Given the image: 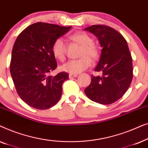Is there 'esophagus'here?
<instances>
[{
    "mask_svg": "<svg viewBox=\"0 0 148 148\" xmlns=\"http://www.w3.org/2000/svg\"><path fill=\"white\" fill-rule=\"evenodd\" d=\"M77 77V75L76 74H69V78H74Z\"/></svg>",
    "mask_w": 148,
    "mask_h": 148,
    "instance_id": "esophagus-1",
    "label": "esophagus"
}]
</instances>
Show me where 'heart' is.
<instances>
[{
  "instance_id": "heart-1",
  "label": "heart",
  "mask_w": 148,
  "mask_h": 148,
  "mask_svg": "<svg viewBox=\"0 0 148 148\" xmlns=\"http://www.w3.org/2000/svg\"><path fill=\"white\" fill-rule=\"evenodd\" d=\"M71 42L81 46L79 56L76 60H71L61 66L62 71L70 74H77L88 69L92 64V60L99 58L100 51L98 46L93 43L94 40L90 35L82 32H78L71 35L69 38ZM52 52L54 57L60 61L65 59L66 46L60 38L55 40L52 45Z\"/></svg>"
}]
</instances>
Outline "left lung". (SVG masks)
<instances>
[{"label":"left lung","instance_id":"obj_1","mask_svg":"<svg viewBox=\"0 0 148 148\" xmlns=\"http://www.w3.org/2000/svg\"><path fill=\"white\" fill-rule=\"evenodd\" d=\"M98 38L102 47L90 86L84 90L91 100L110 104L119 100L130 86L133 79V63L125 38L114 28L105 25H93L84 29Z\"/></svg>","mask_w":148,"mask_h":148}]
</instances>
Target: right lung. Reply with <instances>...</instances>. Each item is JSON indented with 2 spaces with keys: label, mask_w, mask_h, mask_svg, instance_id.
<instances>
[{
  "label": "right lung",
  "mask_w": 148,
  "mask_h": 148,
  "mask_svg": "<svg viewBox=\"0 0 148 148\" xmlns=\"http://www.w3.org/2000/svg\"><path fill=\"white\" fill-rule=\"evenodd\" d=\"M71 27L38 22L26 27L15 40L10 72L18 95L34 108H51L61 97L62 84L69 74L49 75L57 67L52 45Z\"/></svg>",
  "instance_id": "add662e5"
}]
</instances>
